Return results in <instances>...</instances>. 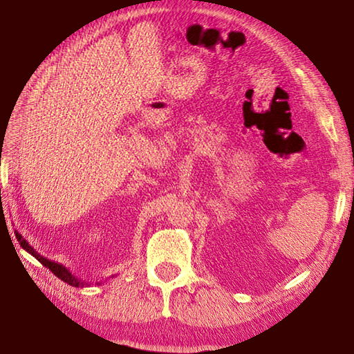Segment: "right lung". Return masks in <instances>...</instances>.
I'll return each mask as SVG.
<instances>
[{
    "mask_svg": "<svg viewBox=\"0 0 354 354\" xmlns=\"http://www.w3.org/2000/svg\"><path fill=\"white\" fill-rule=\"evenodd\" d=\"M15 237H17V241L20 242V245H21V248H23V250H26L29 254L34 256L35 259H37L40 263H44V266H45L46 268H50V270H51L53 273H55L59 279H62L64 283H67V284L73 286V287H84V286H88V283H84L82 279L76 278L75 274L71 273L67 267L62 266V263H59V262H55V261L48 259V257H45V256H41L40 253H37V251H35V250L31 247V245H29V243L26 242V239H23V237H21V234H20L19 231H15ZM113 277H115V274H112L111 278H113ZM101 283H103V281H101ZM95 284H100V283H95Z\"/></svg>",
    "mask_w": 354,
    "mask_h": 354,
    "instance_id": "obj_1",
    "label": "right lung"
}]
</instances>
